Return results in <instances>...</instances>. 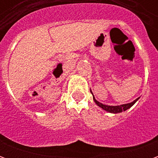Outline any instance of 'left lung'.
Returning <instances> with one entry per match:
<instances>
[{
	"label": "left lung",
	"instance_id": "8db88e82",
	"mask_svg": "<svg viewBox=\"0 0 158 158\" xmlns=\"http://www.w3.org/2000/svg\"><path fill=\"white\" fill-rule=\"evenodd\" d=\"M90 92H91V90H90ZM93 99H94V102L96 103V105L98 106H100V107H102L103 110H105L106 112H109V113H122L123 111H126V110H128L129 108H130V107L138 101L139 98L135 99L134 102H132L128 103V104H123V105H120V106H107V105H104L102 103L97 102V101L95 99L94 96H93Z\"/></svg>",
	"mask_w": 158,
	"mask_h": 158
}]
</instances>
